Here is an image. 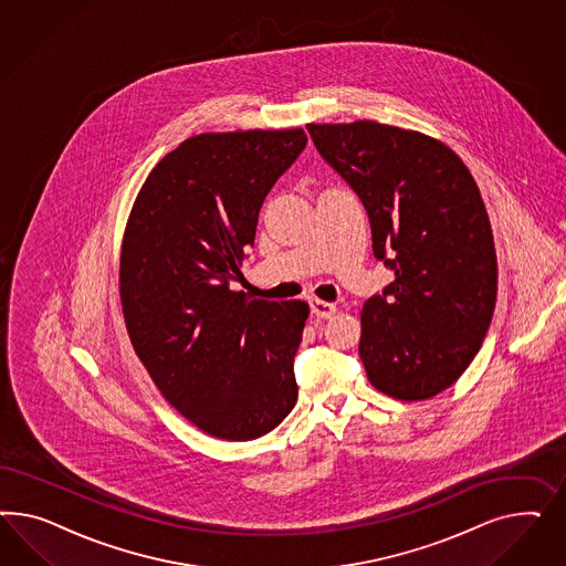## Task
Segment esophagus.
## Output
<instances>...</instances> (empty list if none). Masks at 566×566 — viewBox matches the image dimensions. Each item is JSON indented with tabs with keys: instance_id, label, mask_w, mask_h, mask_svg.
<instances>
[{
	"instance_id": "1",
	"label": "esophagus",
	"mask_w": 566,
	"mask_h": 566,
	"mask_svg": "<svg viewBox=\"0 0 566 566\" xmlns=\"http://www.w3.org/2000/svg\"><path fill=\"white\" fill-rule=\"evenodd\" d=\"M308 303H311V313L317 315V317H322V319H329V317L336 315V311H338L336 305L326 303V301H319V298H311Z\"/></svg>"
}]
</instances>
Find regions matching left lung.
I'll return each instance as SVG.
<instances>
[{
    "label": "left lung",
    "mask_w": 566,
    "mask_h": 566,
    "mask_svg": "<svg viewBox=\"0 0 566 566\" xmlns=\"http://www.w3.org/2000/svg\"><path fill=\"white\" fill-rule=\"evenodd\" d=\"M307 130L359 195L374 253L395 270L360 311L371 386L405 402L444 392L480 353L496 307V247L478 182L448 145L417 130L374 120Z\"/></svg>",
    "instance_id": "left-lung-1"
}]
</instances>
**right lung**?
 <instances>
[{"instance_id": "obj_1", "label": "right lung", "mask_w": 566, "mask_h": 566, "mask_svg": "<svg viewBox=\"0 0 566 566\" xmlns=\"http://www.w3.org/2000/svg\"><path fill=\"white\" fill-rule=\"evenodd\" d=\"M307 145L303 128L201 133L166 155L120 247L128 338L159 392L207 436L247 442L294 409L305 301L230 291L259 209Z\"/></svg>"}]
</instances>
